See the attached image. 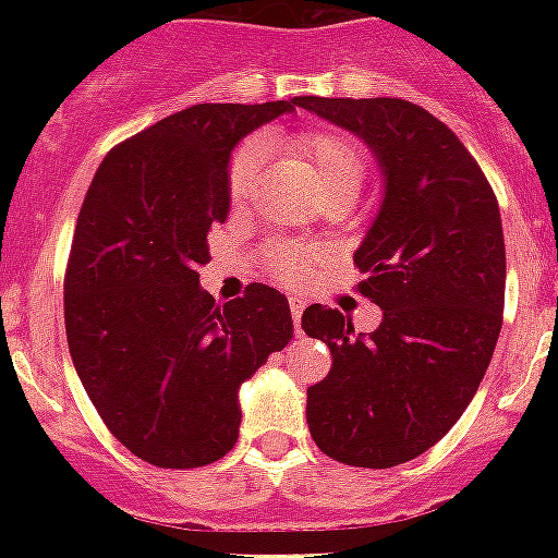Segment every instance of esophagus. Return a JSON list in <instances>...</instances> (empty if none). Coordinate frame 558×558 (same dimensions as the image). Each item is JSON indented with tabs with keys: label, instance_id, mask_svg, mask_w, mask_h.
Listing matches in <instances>:
<instances>
[{
	"label": "esophagus",
	"instance_id": "1",
	"mask_svg": "<svg viewBox=\"0 0 558 558\" xmlns=\"http://www.w3.org/2000/svg\"><path fill=\"white\" fill-rule=\"evenodd\" d=\"M289 313H292V322L301 330V315H304V301L301 298H289Z\"/></svg>",
	"mask_w": 558,
	"mask_h": 558
}]
</instances>
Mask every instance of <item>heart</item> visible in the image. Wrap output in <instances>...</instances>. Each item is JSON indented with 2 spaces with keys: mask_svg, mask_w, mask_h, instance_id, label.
Wrapping results in <instances>:
<instances>
[{
  "mask_svg": "<svg viewBox=\"0 0 558 558\" xmlns=\"http://www.w3.org/2000/svg\"><path fill=\"white\" fill-rule=\"evenodd\" d=\"M289 150L304 159L324 202H353L367 179V153L350 135L336 130H306L289 138ZM263 153L257 144H240L226 170V191L231 205H245L260 173ZM266 266L280 283L298 287L318 266V252L304 243H275L266 252Z\"/></svg>",
  "mask_w": 558,
  "mask_h": 558,
  "instance_id": "obj_1",
  "label": "heart"
}]
</instances>
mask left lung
Wrapping results in <instances>:
<instances>
[{
  "instance_id": "1",
  "label": "left lung",
  "mask_w": 558,
  "mask_h": 558,
  "mask_svg": "<svg viewBox=\"0 0 558 558\" xmlns=\"http://www.w3.org/2000/svg\"><path fill=\"white\" fill-rule=\"evenodd\" d=\"M371 144L385 199L353 254L359 295L381 306L367 336L313 304L301 327L332 367L306 390L327 458L362 469L414 460L442 440L484 379L504 322L501 210L484 170L428 109L402 98H295Z\"/></svg>"
}]
</instances>
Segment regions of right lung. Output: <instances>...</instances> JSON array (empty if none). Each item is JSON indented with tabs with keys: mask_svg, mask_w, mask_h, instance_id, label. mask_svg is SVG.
Wrapping results in <instances>:
<instances>
[{
	"mask_svg": "<svg viewBox=\"0 0 558 558\" xmlns=\"http://www.w3.org/2000/svg\"><path fill=\"white\" fill-rule=\"evenodd\" d=\"M292 109L187 107L112 147L86 191L63 280L69 353L112 437L153 466H208L234 449L236 390L292 339L278 289L248 283L219 306L196 271L228 217L234 144Z\"/></svg>",
	"mask_w": 558,
	"mask_h": 558,
	"instance_id": "right-lung-1",
	"label": "right lung"
}]
</instances>
